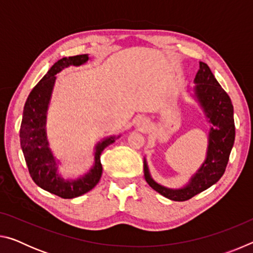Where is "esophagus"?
Wrapping results in <instances>:
<instances>
[{
  "label": "esophagus",
  "instance_id": "obj_1",
  "mask_svg": "<svg viewBox=\"0 0 253 253\" xmlns=\"http://www.w3.org/2000/svg\"><path fill=\"white\" fill-rule=\"evenodd\" d=\"M147 126H148L147 122L144 121V119H142V121L138 122V127H139L140 130H145L147 128Z\"/></svg>",
  "mask_w": 253,
  "mask_h": 253
}]
</instances>
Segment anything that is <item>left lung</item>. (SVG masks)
I'll list each match as a JSON object with an SVG mask.
<instances>
[{"instance_id":"left-lung-1","label":"left lung","mask_w":253,"mask_h":253,"mask_svg":"<svg viewBox=\"0 0 253 253\" xmlns=\"http://www.w3.org/2000/svg\"><path fill=\"white\" fill-rule=\"evenodd\" d=\"M194 83L196 84L194 95L212 125L209 134L207 158L202 166L192 176L187 185L173 190L154 181L149 174L147 163L144 161V175L148 185L165 198L178 202L192 199L219 181L225 172L235 137L233 105L207 63L200 62Z\"/></svg>"}]
</instances>
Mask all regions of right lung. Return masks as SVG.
<instances>
[{"mask_svg":"<svg viewBox=\"0 0 253 253\" xmlns=\"http://www.w3.org/2000/svg\"><path fill=\"white\" fill-rule=\"evenodd\" d=\"M88 60V54H79L58 60L30 92L25 101L21 123V148L30 175L38 186L62 199L78 198L97 185L102 174L101 152L116 139L115 136H110L97 144L95 164L84 176L77 179H66L58 174L57 162L49 147L45 130L46 111L54 85L55 75L69 66L84 65Z\"/></svg>","mask_w":253,"mask_h":253,"instance_id":"1","label":"right lung"}]
</instances>
